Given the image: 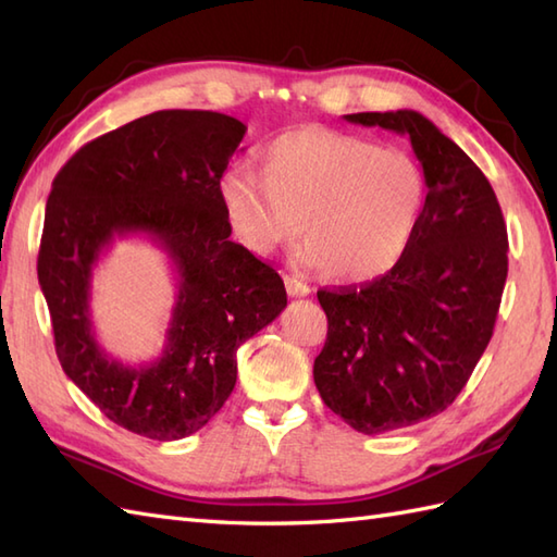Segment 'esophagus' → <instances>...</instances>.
<instances>
[{"label":"esophagus","instance_id":"1","mask_svg":"<svg viewBox=\"0 0 557 557\" xmlns=\"http://www.w3.org/2000/svg\"><path fill=\"white\" fill-rule=\"evenodd\" d=\"M283 281H286V290H288V295H293V298H302V295L312 293V288L307 286V283H302L298 276L286 274L283 276Z\"/></svg>","mask_w":557,"mask_h":557}]
</instances>
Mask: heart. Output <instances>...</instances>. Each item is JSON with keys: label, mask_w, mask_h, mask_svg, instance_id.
I'll return each instance as SVG.
<instances>
[{"label": "heart", "mask_w": 557, "mask_h": 557, "mask_svg": "<svg viewBox=\"0 0 557 557\" xmlns=\"http://www.w3.org/2000/svg\"><path fill=\"white\" fill-rule=\"evenodd\" d=\"M236 240L257 255L302 233L300 262L338 281H372L400 262L426 197V176L400 147L321 126L264 147V171L236 164L216 183Z\"/></svg>", "instance_id": "b5f03b06"}]
</instances>
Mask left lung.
I'll return each instance as SVG.
<instances>
[{
    "mask_svg": "<svg viewBox=\"0 0 557 557\" xmlns=\"http://www.w3.org/2000/svg\"><path fill=\"white\" fill-rule=\"evenodd\" d=\"M345 119L407 135L429 188L412 243L388 274L317 293L329 319L317 391L372 436L443 412L465 388L496 326L508 228L488 178L419 111Z\"/></svg>",
    "mask_w": 557,
    "mask_h": 557,
    "instance_id": "8db88e82",
    "label": "left lung"
}]
</instances>
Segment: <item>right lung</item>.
Wrapping results in <instances>:
<instances>
[{"label": "right lung", "mask_w": 557, "mask_h": 557, "mask_svg": "<svg viewBox=\"0 0 557 557\" xmlns=\"http://www.w3.org/2000/svg\"><path fill=\"white\" fill-rule=\"evenodd\" d=\"M245 126L219 111L164 109L83 145L47 197L37 278L66 376L111 422L154 441L200 431L236 386V350L288 305L283 278L233 243L216 183ZM170 255L180 298L163 355L131 368L94 341L89 281L116 235Z\"/></svg>", "instance_id": "obj_1"}]
</instances>
